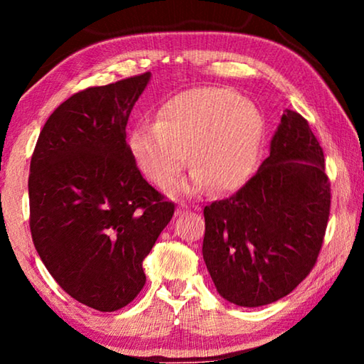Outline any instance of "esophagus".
Listing matches in <instances>:
<instances>
[{"label": "esophagus", "instance_id": "obj_1", "mask_svg": "<svg viewBox=\"0 0 364 364\" xmlns=\"http://www.w3.org/2000/svg\"><path fill=\"white\" fill-rule=\"evenodd\" d=\"M184 210H188V205L183 204V202H181V204L178 205V208H176V215H181Z\"/></svg>", "mask_w": 364, "mask_h": 364}]
</instances>
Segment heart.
<instances>
[{
  "label": "heart",
  "mask_w": 364,
  "mask_h": 364,
  "mask_svg": "<svg viewBox=\"0 0 364 364\" xmlns=\"http://www.w3.org/2000/svg\"><path fill=\"white\" fill-rule=\"evenodd\" d=\"M263 128L260 110L236 91L202 86L170 97L154 127L136 128L132 151L143 173L159 188L180 178L189 152L196 170L178 189L197 194L212 184L215 191H231L254 168Z\"/></svg>",
  "instance_id": "heart-1"
}]
</instances>
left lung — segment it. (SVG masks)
<instances>
[{
  "mask_svg": "<svg viewBox=\"0 0 364 364\" xmlns=\"http://www.w3.org/2000/svg\"><path fill=\"white\" fill-rule=\"evenodd\" d=\"M329 210L323 147L304 117L286 109L257 173L204 208L202 255L218 294L239 306L291 294L315 267Z\"/></svg>",
  "mask_w": 364,
  "mask_h": 364,
  "instance_id": "left-lung-1",
  "label": "left lung"
}]
</instances>
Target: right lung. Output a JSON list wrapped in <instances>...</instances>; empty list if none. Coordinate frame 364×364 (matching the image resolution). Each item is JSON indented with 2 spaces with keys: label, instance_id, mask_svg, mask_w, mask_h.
<instances>
[{
  "label": "right lung",
  "instance_id": "right-lung-1",
  "mask_svg": "<svg viewBox=\"0 0 364 364\" xmlns=\"http://www.w3.org/2000/svg\"><path fill=\"white\" fill-rule=\"evenodd\" d=\"M151 72L78 91L49 115L28 175L30 231L46 269L80 304L127 306L143 260L175 213L127 144L128 117Z\"/></svg>",
  "mask_w": 364,
  "mask_h": 364
}]
</instances>
